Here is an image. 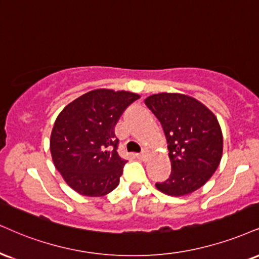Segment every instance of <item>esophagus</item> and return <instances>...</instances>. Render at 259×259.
I'll return each mask as SVG.
<instances>
[{
    "label": "esophagus",
    "instance_id": "obj_1",
    "mask_svg": "<svg viewBox=\"0 0 259 259\" xmlns=\"http://www.w3.org/2000/svg\"><path fill=\"white\" fill-rule=\"evenodd\" d=\"M137 157H138L139 159H142V161H148V159L150 158V151L149 150H144V151L137 155Z\"/></svg>",
    "mask_w": 259,
    "mask_h": 259
}]
</instances>
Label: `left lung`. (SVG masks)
Returning <instances> with one entry per match:
<instances>
[{
	"instance_id": "1",
	"label": "left lung",
	"mask_w": 259,
	"mask_h": 259,
	"mask_svg": "<svg viewBox=\"0 0 259 259\" xmlns=\"http://www.w3.org/2000/svg\"><path fill=\"white\" fill-rule=\"evenodd\" d=\"M144 102L162 124L171 165L169 178L156 187L173 197L194 192L221 162L223 137L218 117L202 102L184 94L161 92Z\"/></svg>"
}]
</instances>
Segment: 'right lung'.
Masks as SVG:
<instances>
[{
	"instance_id": "add662e5",
	"label": "right lung",
	"mask_w": 259,
	"mask_h": 259,
	"mask_svg": "<svg viewBox=\"0 0 259 259\" xmlns=\"http://www.w3.org/2000/svg\"><path fill=\"white\" fill-rule=\"evenodd\" d=\"M139 97L130 91L96 89L67 104L56 117L50 152L54 165L75 192L101 197L119 185L126 159L116 151L114 128Z\"/></svg>"
}]
</instances>
